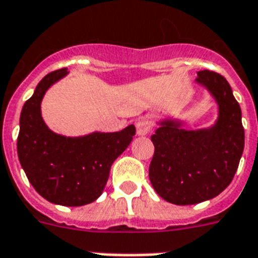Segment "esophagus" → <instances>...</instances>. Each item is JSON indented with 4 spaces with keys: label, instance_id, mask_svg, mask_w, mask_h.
I'll use <instances>...</instances> for the list:
<instances>
[{
    "label": "esophagus",
    "instance_id": "esophagus-1",
    "mask_svg": "<svg viewBox=\"0 0 258 258\" xmlns=\"http://www.w3.org/2000/svg\"><path fill=\"white\" fill-rule=\"evenodd\" d=\"M151 130H152V122L148 118L138 119V122H136V133H138V135H147Z\"/></svg>",
    "mask_w": 258,
    "mask_h": 258
}]
</instances>
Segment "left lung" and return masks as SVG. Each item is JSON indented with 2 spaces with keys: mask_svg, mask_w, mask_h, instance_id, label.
<instances>
[{
  "mask_svg": "<svg viewBox=\"0 0 258 258\" xmlns=\"http://www.w3.org/2000/svg\"><path fill=\"white\" fill-rule=\"evenodd\" d=\"M196 82L218 103L216 122L209 128L185 130L181 120L164 119L151 136V183L162 199L178 206L219 196L232 181L244 151L241 109L228 81L213 71H201Z\"/></svg>",
  "mask_w": 258,
  "mask_h": 258,
  "instance_id": "obj_1",
  "label": "left lung"
}]
</instances>
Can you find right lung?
<instances>
[{
	"label": "right lung",
	"mask_w": 258,
	"mask_h": 258,
	"mask_svg": "<svg viewBox=\"0 0 258 258\" xmlns=\"http://www.w3.org/2000/svg\"><path fill=\"white\" fill-rule=\"evenodd\" d=\"M68 75L66 68L43 77L19 118L18 159L34 189L48 202L84 206L94 202L105 189L110 168L133 142L135 125L119 133H92L62 136L47 127L42 99L55 82Z\"/></svg>",
	"instance_id": "obj_1"
}]
</instances>
